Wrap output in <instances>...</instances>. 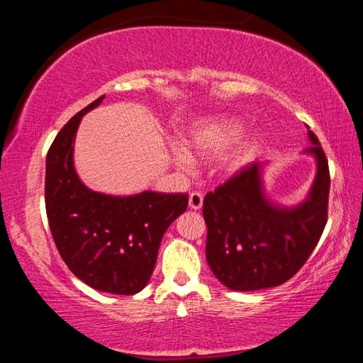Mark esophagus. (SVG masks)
Segmentation results:
<instances>
[{
    "label": "esophagus",
    "instance_id": "esophagus-1",
    "mask_svg": "<svg viewBox=\"0 0 363 363\" xmlns=\"http://www.w3.org/2000/svg\"><path fill=\"white\" fill-rule=\"evenodd\" d=\"M189 206L190 210H200L203 206V195L200 192H192L189 195Z\"/></svg>",
    "mask_w": 363,
    "mask_h": 363
}]
</instances>
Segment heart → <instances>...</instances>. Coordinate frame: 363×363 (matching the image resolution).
Returning <instances> with one entry per match:
<instances>
[{
  "label": "heart",
  "mask_w": 363,
  "mask_h": 363,
  "mask_svg": "<svg viewBox=\"0 0 363 363\" xmlns=\"http://www.w3.org/2000/svg\"><path fill=\"white\" fill-rule=\"evenodd\" d=\"M243 130V125L235 118H227L219 116L203 123V125L195 126L189 133V145L201 157H216L219 153L225 152L235 143ZM261 147V136L257 133H250L242 139H238L235 145L225 153L223 164L227 171L235 173L255 158V155ZM173 158L177 167L189 168L192 167L194 160L190 153L179 145L173 147Z\"/></svg>",
  "instance_id": "obj_1"
}]
</instances>
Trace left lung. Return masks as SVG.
<instances>
[{
  "label": "left lung",
  "instance_id": "8db88e82",
  "mask_svg": "<svg viewBox=\"0 0 363 363\" xmlns=\"http://www.w3.org/2000/svg\"><path fill=\"white\" fill-rule=\"evenodd\" d=\"M309 128V126H307ZM317 174L309 195L296 206L270 201L262 186V164L253 163L206 194V261L220 284L256 291L285 284L317 247L328 216L330 171L320 143L311 130Z\"/></svg>",
  "mask_w": 363,
  "mask_h": 363
}]
</instances>
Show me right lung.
Listing matches in <instances>:
<instances>
[{"mask_svg": "<svg viewBox=\"0 0 363 363\" xmlns=\"http://www.w3.org/2000/svg\"><path fill=\"white\" fill-rule=\"evenodd\" d=\"M72 116L46 157L45 201L54 243L77 277L94 290L136 294L149 284L168 227L187 210V194L106 195L84 186L73 167V143L83 115Z\"/></svg>", "mask_w": 363, "mask_h": 363, "instance_id": "right-lung-1", "label": "right lung"}]
</instances>
